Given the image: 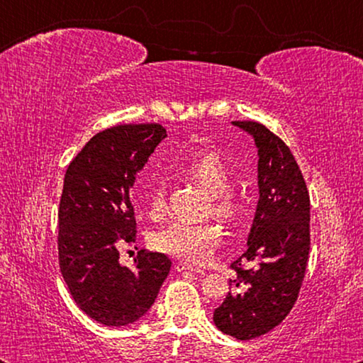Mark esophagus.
Here are the masks:
<instances>
[{
	"mask_svg": "<svg viewBox=\"0 0 363 363\" xmlns=\"http://www.w3.org/2000/svg\"><path fill=\"white\" fill-rule=\"evenodd\" d=\"M176 270H177V272H195V274H199V275H205V270L203 269L190 266V264H187V262H177L176 264Z\"/></svg>",
	"mask_w": 363,
	"mask_h": 363,
	"instance_id": "34e87169",
	"label": "esophagus"
}]
</instances>
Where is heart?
I'll use <instances>...</instances> for the list:
<instances>
[{"instance_id":"obj_1","label":"heart","mask_w":363,"mask_h":363,"mask_svg":"<svg viewBox=\"0 0 363 363\" xmlns=\"http://www.w3.org/2000/svg\"><path fill=\"white\" fill-rule=\"evenodd\" d=\"M182 173L195 181L211 195V210L218 218L233 223L243 214V200L233 192L232 176L218 153H203L190 160L182 167ZM164 208L163 189L157 186L149 196L152 216L162 214ZM223 240V230L213 220L203 223H182L176 220L155 232L153 247L189 264H203L214 255Z\"/></svg>"}]
</instances>
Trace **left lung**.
I'll list each match as a JSON object with an SVG mask.
<instances>
[{"mask_svg": "<svg viewBox=\"0 0 363 363\" xmlns=\"http://www.w3.org/2000/svg\"><path fill=\"white\" fill-rule=\"evenodd\" d=\"M257 149V199L248 248L230 264L238 280L213 314L225 335L247 341L290 314L303 284L311 245V200L286 144L256 121H232ZM247 263L248 269H242Z\"/></svg>", "mask_w": 363, "mask_h": 363, "instance_id": "1", "label": "left lung"}]
</instances>
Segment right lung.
I'll use <instances>...</instances> for the list:
<instances>
[{
    "label": "right lung",
    "mask_w": 363,
    "mask_h": 363,
    "mask_svg": "<svg viewBox=\"0 0 363 363\" xmlns=\"http://www.w3.org/2000/svg\"><path fill=\"white\" fill-rule=\"evenodd\" d=\"M167 138L162 125H118L97 133L69 164L59 206V266L72 298L106 327L145 315L168 277L171 259L140 251L134 267L118 248L136 242L130 201L138 173Z\"/></svg>",
    "instance_id": "add662e5"
}]
</instances>
